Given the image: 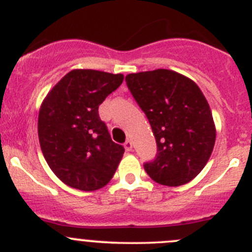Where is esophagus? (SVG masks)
<instances>
[{
	"label": "esophagus",
	"mask_w": 252,
	"mask_h": 252,
	"mask_svg": "<svg viewBox=\"0 0 252 252\" xmlns=\"http://www.w3.org/2000/svg\"><path fill=\"white\" fill-rule=\"evenodd\" d=\"M124 149H126V151H131V149H133V142L130 140H126L124 142Z\"/></svg>",
	"instance_id": "esophagus-1"
}]
</instances>
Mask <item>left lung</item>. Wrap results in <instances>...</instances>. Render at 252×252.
<instances>
[{"label": "left lung", "mask_w": 252, "mask_h": 252, "mask_svg": "<svg viewBox=\"0 0 252 252\" xmlns=\"http://www.w3.org/2000/svg\"><path fill=\"white\" fill-rule=\"evenodd\" d=\"M126 81L157 142L156 159L144 164L146 173L167 187L191 182L210 159L216 141L212 112L202 91L171 69L131 73Z\"/></svg>", "instance_id": "left-lung-1"}]
</instances>
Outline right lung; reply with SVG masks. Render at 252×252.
I'll list each match as a JSON object with an SVG mask.
<instances>
[{"mask_svg": "<svg viewBox=\"0 0 252 252\" xmlns=\"http://www.w3.org/2000/svg\"><path fill=\"white\" fill-rule=\"evenodd\" d=\"M123 74L73 69L46 95L37 119L42 155L65 185L95 191L112 179L123 157L98 117V106L123 83Z\"/></svg>", "mask_w": 252, "mask_h": 252, "instance_id": "1", "label": "right lung"}]
</instances>
